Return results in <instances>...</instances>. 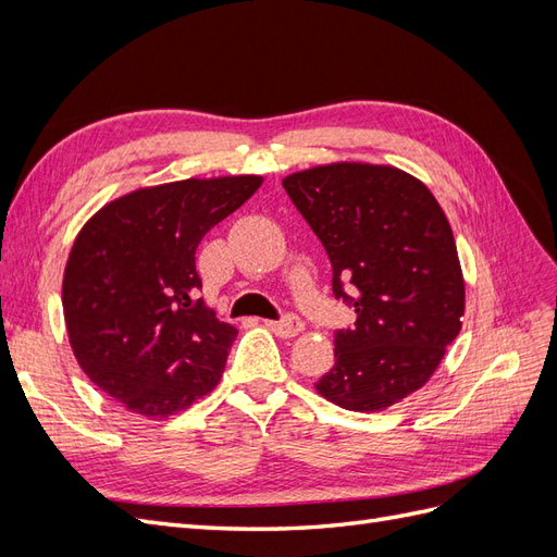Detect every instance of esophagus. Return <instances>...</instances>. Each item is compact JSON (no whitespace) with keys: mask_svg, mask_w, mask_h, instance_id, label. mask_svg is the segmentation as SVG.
Wrapping results in <instances>:
<instances>
[{"mask_svg":"<svg viewBox=\"0 0 557 557\" xmlns=\"http://www.w3.org/2000/svg\"><path fill=\"white\" fill-rule=\"evenodd\" d=\"M267 327L276 332L278 336H285V339H288V336L299 334L301 327H305V323H301V320L295 313H285L281 320H267Z\"/></svg>","mask_w":557,"mask_h":557,"instance_id":"esophagus-1","label":"esophagus"}]
</instances>
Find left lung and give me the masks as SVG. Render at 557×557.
I'll list each match as a JSON object with an SVG mask.
<instances>
[{
  "instance_id": "obj_1",
  "label": "left lung",
  "mask_w": 557,
  "mask_h": 557,
  "mask_svg": "<svg viewBox=\"0 0 557 557\" xmlns=\"http://www.w3.org/2000/svg\"><path fill=\"white\" fill-rule=\"evenodd\" d=\"M283 188L327 252L334 297L358 313L334 332V367L315 391L348 411L393 407L428 383L462 327L465 281L440 201L407 172L360 162L290 174Z\"/></svg>"
}]
</instances>
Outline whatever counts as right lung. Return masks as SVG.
I'll return each mask as SVG.
<instances>
[{
  "label": "right lung",
  "instance_id": "right-lung-1",
  "mask_svg": "<svg viewBox=\"0 0 557 557\" xmlns=\"http://www.w3.org/2000/svg\"><path fill=\"white\" fill-rule=\"evenodd\" d=\"M260 183L221 176L141 188L81 230L62 283L66 332L83 372L129 411L166 418L221 381L237 327L199 297L195 252Z\"/></svg>",
  "mask_w": 557,
  "mask_h": 557
}]
</instances>
